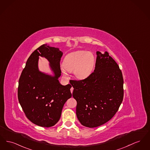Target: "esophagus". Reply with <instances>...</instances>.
Returning <instances> with one entry per match:
<instances>
[{
  "instance_id": "34e87169",
  "label": "esophagus",
  "mask_w": 150,
  "mask_h": 150,
  "mask_svg": "<svg viewBox=\"0 0 150 150\" xmlns=\"http://www.w3.org/2000/svg\"><path fill=\"white\" fill-rule=\"evenodd\" d=\"M73 90H74V88H73V87H71V88L70 89L71 92V93H72Z\"/></svg>"
}]
</instances>
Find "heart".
Instances as JSON below:
<instances>
[{
  "instance_id": "heart-1",
  "label": "heart",
  "mask_w": 150,
  "mask_h": 150,
  "mask_svg": "<svg viewBox=\"0 0 150 150\" xmlns=\"http://www.w3.org/2000/svg\"><path fill=\"white\" fill-rule=\"evenodd\" d=\"M95 65V57L91 52L79 50L70 53L63 61L62 72L66 74V70L73 71L79 79H85L92 74Z\"/></svg>"
}]
</instances>
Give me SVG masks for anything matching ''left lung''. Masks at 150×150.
<instances>
[{
  "instance_id": "1",
  "label": "left lung",
  "mask_w": 150,
  "mask_h": 150,
  "mask_svg": "<svg viewBox=\"0 0 150 150\" xmlns=\"http://www.w3.org/2000/svg\"><path fill=\"white\" fill-rule=\"evenodd\" d=\"M95 69L87 78L71 80L76 114L81 124L90 128L109 121L118 111L123 97L122 74L105 52H96Z\"/></svg>"
}]
</instances>
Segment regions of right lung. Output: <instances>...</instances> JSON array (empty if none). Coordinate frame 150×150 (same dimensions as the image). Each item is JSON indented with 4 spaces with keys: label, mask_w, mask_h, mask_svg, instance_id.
<instances>
[{
    "label": "right lung",
    "mask_w": 150,
    "mask_h": 150,
    "mask_svg": "<svg viewBox=\"0 0 150 150\" xmlns=\"http://www.w3.org/2000/svg\"><path fill=\"white\" fill-rule=\"evenodd\" d=\"M62 55L59 48L41 45L28 59L18 80L19 103L27 118L41 127H49L57 123L64 103L72 96L70 84L62 86L58 80ZM40 56L50 63L53 76L39 71Z\"/></svg>",
    "instance_id": "obj_1"
}]
</instances>
